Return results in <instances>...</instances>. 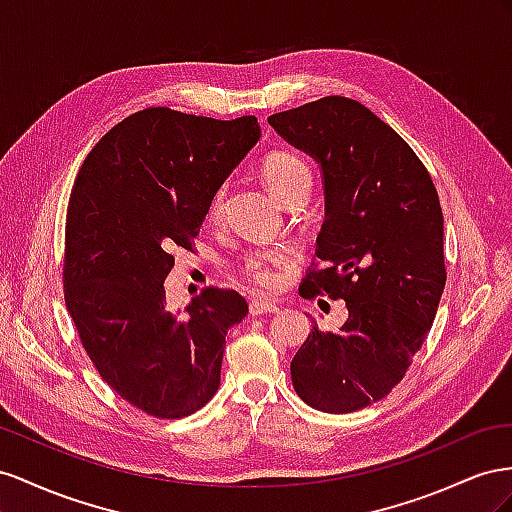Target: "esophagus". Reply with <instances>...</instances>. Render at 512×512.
Here are the masks:
<instances>
[{
    "label": "esophagus",
    "instance_id": "34e87169",
    "mask_svg": "<svg viewBox=\"0 0 512 512\" xmlns=\"http://www.w3.org/2000/svg\"><path fill=\"white\" fill-rule=\"evenodd\" d=\"M276 309H279V306L266 298H253L251 304H248V311H251V315H266V313H274Z\"/></svg>",
    "mask_w": 512,
    "mask_h": 512
}]
</instances>
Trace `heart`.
Returning a JSON list of instances; mask_svg holds the SVG:
<instances>
[{
    "mask_svg": "<svg viewBox=\"0 0 512 512\" xmlns=\"http://www.w3.org/2000/svg\"><path fill=\"white\" fill-rule=\"evenodd\" d=\"M264 178L274 195L289 203L298 197H309L313 186V173L306 160L294 152L276 150L264 160ZM227 184L218 186L210 199V216H221L225 210ZM289 264V253L285 248H270V251H255L244 259L242 274L248 283L259 289H274L281 283V272Z\"/></svg>",
    "mask_w": 512,
    "mask_h": 512,
    "instance_id": "b5f03b06",
    "label": "heart"
}]
</instances>
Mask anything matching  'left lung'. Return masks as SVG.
Here are the masks:
<instances>
[{
  "label": "left lung",
  "mask_w": 512,
  "mask_h": 512,
  "mask_svg": "<svg viewBox=\"0 0 512 512\" xmlns=\"http://www.w3.org/2000/svg\"><path fill=\"white\" fill-rule=\"evenodd\" d=\"M268 122L324 173L321 268H309L300 294L345 300L349 313L337 332L313 326L291 382L315 410L356 412L401 382L431 330L446 285L440 197L410 145L352 98L326 96Z\"/></svg>",
  "instance_id": "8db88e82"
}]
</instances>
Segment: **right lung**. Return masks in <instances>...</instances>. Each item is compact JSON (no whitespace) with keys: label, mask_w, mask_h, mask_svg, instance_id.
<instances>
[{"label":"right lung","mask_w":512,"mask_h":512,"mask_svg":"<svg viewBox=\"0 0 512 512\" xmlns=\"http://www.w3.org/2000/svg\"><path fill=\"white\" fill-rule=\"evenodd\" d=\"M255 115L214 120L152 107L87 154L66 214L64 300L83 349L124 401L184 418L221 384L227 330L248 313L233 289L167 306L173 248H193L210 199L259 141Z\"/></svg>","instance_id":"right-lung-1"}]
</instances>
